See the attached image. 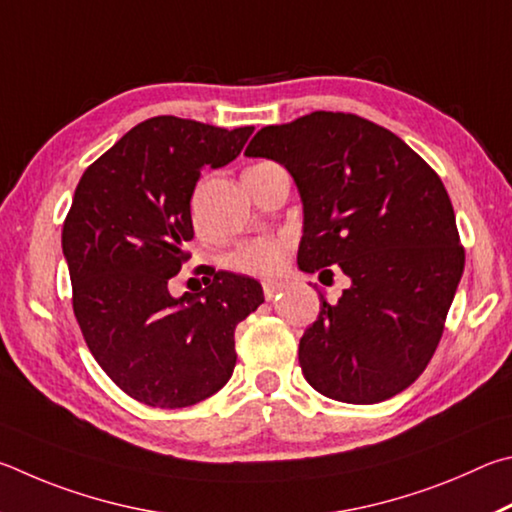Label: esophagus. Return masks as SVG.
I'll return each instance as SVG.
<instances>
[{
  "instance_id": "34e87169",
  "label": "esophagus",
  "mask_w": 512,
  "mask_h": 512,
  "mask_svg": "<svg viewBox=\"0 0 512 512\" xmlns=\"http://www.w3.org/2000/svg\"><path fill=\"white\" fill-rule=\"evenodd\" d=\"M281 290H283V283H281V281H265V283H263V292H265V299H267V301L279 299Z\"/></svg>"
}]
</instances>
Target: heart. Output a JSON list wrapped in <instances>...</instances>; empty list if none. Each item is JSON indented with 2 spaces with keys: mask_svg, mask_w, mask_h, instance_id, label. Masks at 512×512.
I'll return each mask as SVG.
<instances>
[{
  "mask_svg": "<svg viewBox=\"0 0 512 512\" xmlns=\"http://www.w3.org/2000/svg\"><path fill=\"white\" fill-rule=\"evenodd\" d=\"M261 166V164H258ZM288 242L283 238H261L240 245L227 256L231 270L251 276H274L288 263Z\"/></svg>",
  "mask_w": 512,
  "mask_h": 512,
  "instance_id": "heart-1",
  "label": "heart"
}]
</instances>
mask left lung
Returning a JSON list of instances; mask_svg holds the SVG:
<instances>
[{"label": "left lung", "mask_w": 512, "mask_h": 512, "mask_svg": "<svg viewBox=\"0 0 512 512\" xmlns=\"http://www.w3.org/2000/svg\"><path fill=\"white\" fill-rule=\"evenodd\" d=\"M247 157L288 168L303 202L297 263L348 279L299 342L303 378L321 396L373 405L416 382L441 342L465 251L445 186L405 141L344 112L267 125ZM324 283V279H321Z\"/></svg>", "instance_id": "left-lung-1"}]
</instances>
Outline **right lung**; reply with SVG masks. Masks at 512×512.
<instances>
[{
	"instance_id": "right-lung-1",
	"label": "right lung",
	"mask_w": 512,
	"mask_h": 512,
	"mask_svg": "<svg viewBox=\"0 0 512 512\" xmlns=\"http://www.w3.org/2000/svg\"><path fill=\"white\" fill-rule=\"evenodd\" d=\"M251 132L152 116L76 186L62 227L74 315L94 360L143 405L182 409L218 393L236 366V326L265 301L258 281L215 270L200 292L168 290L188 261L202 168L227 166Z\"/></svg>"
}]
</instances>
